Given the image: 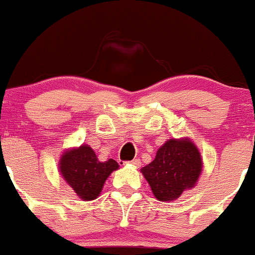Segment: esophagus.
Here are the masks:
<instances>
[{
  "label": "esophagus",
  "mask_w": 255,
  "mask_h": 255,
  "mask_svg": "<svg viewBox=\"0 0 255 255\" xmlns=\"http://www.w3.org/2000/svg\"><path fill=\"white\" fill-rule=\"evenodd\" d=\"M128 163H130L131 166H133V167H140V166H141V162H140V160H138V158H135V160L130 161Z\"/></svg>",
  "instance_id": "obj_1"
}]
</instances>
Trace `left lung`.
Returning a JSON list of instances; mask_svg holds the SVG:
<instances>
[{"label":"left lung","instance_id":"left-lung-1","mask_svg":"<svg viewBox=\"0 0 255 255\" xmlns=\"http://www.w3.org/2000/svg\"><path fill=\"white\" fill-rule=\"evenodd\" d=\"M203 171L200 150L190 137L170 138L156 152L152 162L141 168L155 198L175 201L195 187Z\"/></svg>","mask_w":255,"mask_h":255}]
</instances>
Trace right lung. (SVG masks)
Returning a JSON list of instances; mask_svg holds the SVG:
<instances>
[{"instance_id": "1", "label": "right lung", "mask_w": 255, "mask_h": 255, "mask_svg": "<svg viewBox=\"0 0 255 255\" xmlns=\"http://www.w3.org/2000/svg\"><path fill=\"white\" fill-rule=\"evenodd\" d=\"M58 168L63 180L83 201H93L102 193L105 181L119 163L113 158L98 160L97 153L88 143L67 148L60 156Z\"/></svg>"}]
</instances>
